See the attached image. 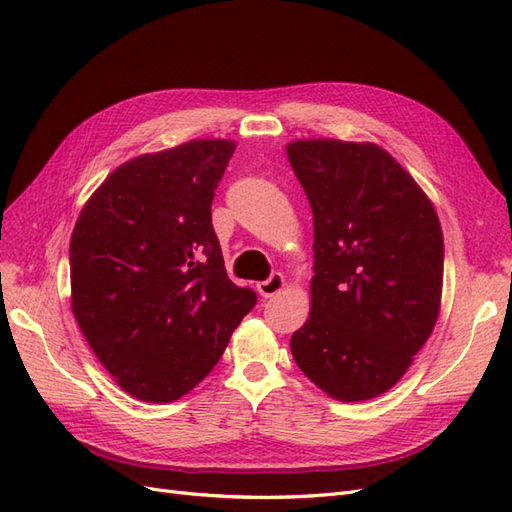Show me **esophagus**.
<instances>
[{"instance_id":"obj_1","label":"esophagus","mask_w":512,"mask_h":512,"mask_svg":"<svg viewBox=\"0 0 512 512\" xmlns=\"http://www.w3.org/2000/svg\"><path fill=\"white\" fill-rule=\"evenodd\" d=\"M284 286H286L284 275H282V273H271V275H269V280H265V282H258V286H256V288H258V292H260V297L269 299V297H273V294L280 292Z\"/></svg>"}]
</instances>
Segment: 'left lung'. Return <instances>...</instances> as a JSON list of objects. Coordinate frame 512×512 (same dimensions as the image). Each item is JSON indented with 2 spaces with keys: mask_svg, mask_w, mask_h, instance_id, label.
<instances>
[{
  "mask_svg": "<svg viewBox=\"0 0 512 512\" xmlns=\"http://www.w3.org/2000/svg\"><path fill=\"white\" fill-rule=\"evenodd\" d=\"M314 213L312 312L292 333L303 374L339 401L386 393L440 314L444 239L427 194L374 143L286 147Z\"/></svg>",
  "mask_w": 512,
  "mask_h": 512,
  "instance_id": "obj_1",
  "label": "left lung"
}]
</instances>
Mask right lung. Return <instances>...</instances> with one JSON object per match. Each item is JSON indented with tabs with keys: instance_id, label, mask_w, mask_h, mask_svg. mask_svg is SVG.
<instances>
[{
	"instance_id": "right-lung-1",
	"label": "right lung",
	"mask_w": 512,
	"mask_h": 512,
	"mask_svg": "<svg viewBox=\"0 0 512 512\" xmlns=\"http://www.w3.org/2000/svg\"><path fill=\"white\" fill-rule=\"evenodd\" d=\"M235 147L203 138L117 166L72 230V314L108 374L149 404L192 391L256 305L228 280L211 224Z\"/></svg>"
}]
</instances>
